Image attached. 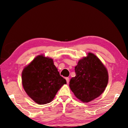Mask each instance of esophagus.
Here are the masks:
<instances>
[{"label": "esophagus", "mask_w": 128, "mask_h": 128, "mask_svg": "<svg viewBox=\"0 0 128 128\" xmlns=\"http://www.w3.org/2000/svg\"><path fill=\"white\" fill-rule=\"evenodd\" d=\"M66 79L67 84H68L69 82V78H66Z\"/></svg>", "instance_id": "34e87169"}]
</instances>
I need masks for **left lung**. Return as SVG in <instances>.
I'll return each mask as SVG.
<instances>
[{
    "label": "left lung",
    "instance_id": "8db88e82",
    "mask_svg": "<svg viewBox=\"0 0 128 128\" xmlns=\"http://www.w3.org/2000/svg\"><path fill=\"white\" fill-rule=\"evenodd\" d=\"M76 76L70 81L69 86L76 97L88 103L101 94L108 82L107 70L99 58L88 53L75 67Z\"/></svg>",
    "mask_w": 128,
    "mask_h": 128
}]
</instances>
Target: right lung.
Here are the masks:
<instances>
[{"mask_svg":"<svg viewBox=\"0 0 128 128\" xmlns=\"http://www.w3.org/2000/svg\"><path fill=\"white\" fill-rule=\"evenodd\" d=\"M22 84L31 98L38 104H44L53 100L66 81L60 75L53 59L40 55L24 69Z\"/></svg>","mask_w":128,"mask_h":128,"instance_id":"1","label":"right lung"}]
</instances>
